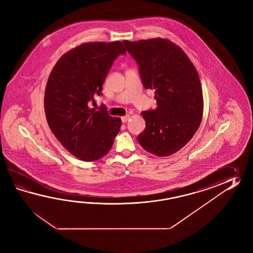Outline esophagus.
Instances as JSON below:
<instances>
[{
	"label": "esophagus",
	"mask_w": 253,
	"mask_h": 253,
	"mask_svg": "<svg viewBox=\"0 0 253 253\" xmlns=\"http://www.w3.org/2000/svg\"><path fill=\"white\" fill-rule=\"evenodd\" d=\"M129 119H130V117L127 115V116L122 117V118H121V121H122V123H126V122L128 121Z\"/></svg>",
	"instance_id": "obj_1"
}]
</instances>
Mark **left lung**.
Instances as JSON below:
<instances>
[{
  "mask_svg": "<svg viewBox=\"0 0 253 253\" xmlns=\"http://www.w3.org/2000/svg\"><path fill=\"white\" fill-rule=\"evenodd\" d=\"M138 66L145 88L155 89L157 108L142 112L145 150L168 156L186 145L199 127L204 99L199 75L182 48L164 39L123 41Z\"/></svg>",
  "mask_w": 253,
  "mask_h": 253,
  "instance_id": "left-lung-1",
  "label": "left lung"
}]
</instances>
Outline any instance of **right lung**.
Segmentation results:
<instances>
[{
	"label": "right lung",
	"mask_w": 253,
	"mask_h": 253,
	"mask_svg": "<svg viewBox=\"0 0 253 253\" xmlns=\"http://www.w3.org/2000/svg\"><path fill=\"white\" fill-rule=\"evenodd\" d=\"M120 42L81 44L55 65L45 90L44 108L49 128L67 150L82 161L106 156L119 134L121 120L108 115L106 106L88 108L102 95V85L119 55Z\"/></svg>",
	"instance_id": "right-lung-1"
}]
</instances>
